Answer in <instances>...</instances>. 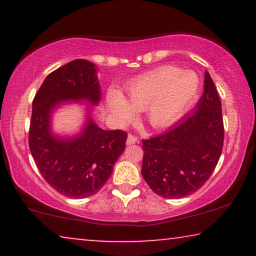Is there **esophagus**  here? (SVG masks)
I'll return each instance as SVG.
<instances>
[{"label":"esophagus","mask_w":256,"mask_h":256,"mask_svg":"<svg viewBox=\"0 0 256 256\" xmlns=\"http://www.w3.org/2000/svg\"><path fill=\"white\" fill-rule=\"evenodd\" d=\"M136 142H138V138H136V136H134V135L129 134L128 138H127V144L130 146V144H134V143H136Z\"/></svg>","instance_id":"obj_1"}]
</instances>
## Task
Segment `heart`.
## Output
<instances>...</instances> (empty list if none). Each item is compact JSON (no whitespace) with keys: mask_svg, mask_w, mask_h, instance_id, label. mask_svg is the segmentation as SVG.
<instances>
[{"mask_svg":"<svg viewBox=\"0 0 256 256\" xmlns=\"http://www.w3.org/2000/svg\"><path fill=\"white\" fill-rule=\"evenodd\" d=\"M199 80L192 72L163 66L146 72L129 84L126 96L112 92L108 102L116 121L132 120L134 112L143 110L150 127L160 129L180 118L198 94Z\"/></svg>","mask_w":256,"mask_h":256,"instance_id":"heart-1","label":"heart"}]
</instances>
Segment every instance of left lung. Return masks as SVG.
<instances>
[{"label":"left lung","mask_w":256,"mask_h":256,"mask_svg":"<svg viewBox=\"0 0 256 256\" xmlns=\"http://www.w3.org/2000/svg\"><path fill=\"white\" fill-rule=\"evenodd\" d=\"M142 143L141 172L156 194L183 198L208 182L224 144L222 101L208 72H205L204 92L194 113Z\"/></svg>","instance_id":"1"}]
</instances>
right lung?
<instances>
[{"label":"right lung","mask_w":256,"mask_h":256,"mask_svg":"<svg viewBox=\"0 0 256 256\" xmlns=\"http://www.w3.org/2000/svg\"><path fill=\"white\" fill-rule=\"evenodd\" d=\"M100 94L96 65L76 59L51 72L32 101L31 155L48 184L66 197L82 199L99 192L126 148L127 132L104 130L90 118L76 138L62 140L51 134L50 116L59 104L87 100L96 104Z\"/></svg>","instance_id":"right-lung-1"}]
</instances>
